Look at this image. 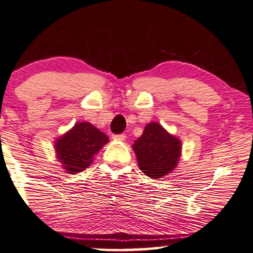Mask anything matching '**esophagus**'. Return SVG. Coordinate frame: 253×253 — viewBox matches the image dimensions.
<instances>
[{"mask_svg": "<svg viewBox=\"0 0 253 253\" xmlns=\"http://www.w3.org/2000/svg\"><path fill=\"white\" fill-rule=\"evenodd\" d=\"M115 140H118V141H124L126 138V135L125 134H118V135H113L112 136Z\"/></svg>", "mask_w": 253, "mask_h": 253, "instance_id": "34e87169", "label": "esophagus"}]
</instances>
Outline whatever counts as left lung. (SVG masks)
Returning a JSON list of instances; mask_svg holds the SVG:
<instances>
[{
	"mask_svg": "<svg viewBox=\"0 0 253 253\" xmlns=\"http://www.w3.org/2000/svg\"><path fill=\"white\" fill-rule=\"evenodd\" d=\"M140 169L151 179H162L172 172L181 156V141L170 135L158 123H150L134 142Z\"/></svg>",
	"mask_w": 253,
	"mask_h": 253,
	"instance_id": "left-lung-1",
	"label": "left lung"
}]
</instances>
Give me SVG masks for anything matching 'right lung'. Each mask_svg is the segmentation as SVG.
I'll list each match as a JSON object with an SVG mask.
<instances>
[{"mask_svg": "<svg viewBox=\"0 0 253 253\" xmlns=\"http://www.w3.org/2000/svg\"><path fill=\"white\" fill-rule=\"evenodd\" d=\"M109 142V137L91 124L77 123L56 141L58 162L69 174L83 172L94 161V156Z\"/></svg>", "mask_w": 253, "mask_h": 253, "instance_id": "right-lung-1", "label": "right lung"}]
</instances>
